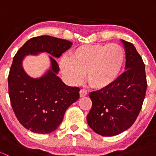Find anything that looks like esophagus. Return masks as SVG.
<instances>
[{"instance_id": "obj_1", "label": "esophagus", "mask_w": 156, "mask_h": 156, "mask_svg": "<svg viewBox=\"0 0 156 156\" xmlns=\"http://www.w3.org/2000/svg\"><path fill=\"white\" fill-rule=\"evenodd\" d=\"M79 94H80V97H85V96L87 95V91L84 90H81L79 91Z\"/></svg>"}]
</instances>
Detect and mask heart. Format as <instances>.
<instances>
[{
    "label": "heart",
    "instance_id": "obj_1",
    "mask_svg": "<svg viewBox=\"0 0 156 156\" xmlns=\"http://www.w3.org/2000/svg\"><path fill=\"white\" fill-rule=\"evenodd\" d=\"M125 62V50L116 44L81 45L70 56L60 62L65 76L72 83L82 81L86 74L87 82L96 89H105L116 82L122 74Z\"/></svg>",
    "mask_w": 156,
    "mask_h": 156
}]
</instances>
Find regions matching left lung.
<instances>
[{
	"instance_id": "1",
	"label": "left lung",
	"mask_w": 156,
	"mask_h": 156,
	"mask_svg": "<svg viewBox=\"0 0 156 156\" xmlns=\"http://www.w3.org/2000/svg\"><path fill=\"white\" fill-rule=\"evenodd\" d=\"M126 55L125 72L112 85L90 93L92 108L89 127L104 136L119 134L131 127L142 108L147 83L145 65L133 44L121 40Z\"/></svg>"
}]
</instances>
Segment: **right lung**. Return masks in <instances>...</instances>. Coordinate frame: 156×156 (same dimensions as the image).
Wrapping results in <instances>:
<instances>
[{
	"mask_svg": "<svg viewBox=\"0 0 156 156\" xmlns=\"http://www.w3.org/2000/svg\"><path fill=\"white\" fill-rule=\"evenodd\" d=\"M72 44L64 39L38 36L26 41L13 57L8 76L11 106L20 124L34 133L56 130L67 108L79 98V88L66 85L57 76L59 68L53 58H59ZM44 51L51 55L50 69L40 78H31L23 69V59Z\"/></svg>",
	"mask_w": 156,
	"mask_h": 156,
	"instance_id": "add662e5",
	"label": "right lung"
}]
</instances>
